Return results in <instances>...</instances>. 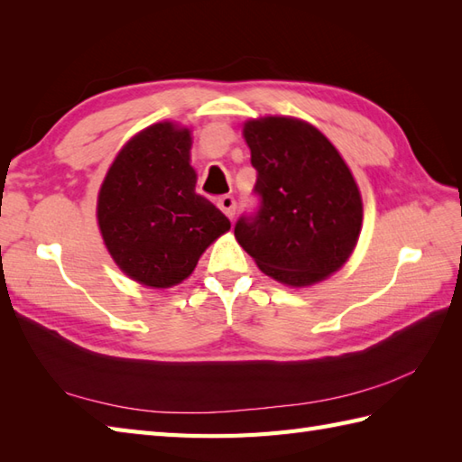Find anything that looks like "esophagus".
Listing matches in <instances>:
<instances>
[{
	"instance_id": "obj_1",
	"label": "esophagus",
	"mask_w": 462,
	"mask_h": 462,
	"mask_svg": "<svg viewBox=\"0 0 462 462\" xmlns=\"http://www.w3.org/2000/svg\"><path fill=\"white\" fill-rule=\"evenodd\" d=\"M218 208L228 216V218H234V212H236V200H234V196L230 194H224L218 199Z\"/></svg>"
}]
</instances>
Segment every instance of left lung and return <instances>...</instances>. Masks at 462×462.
<instances>
[{
  "instance_id": "8db88e82",
  "label": "left lung",
  "mask_w": 462,
  "mask_h": 462,
  "mask_svg": "<svg viewBox=\"0 0 462 462\" xmlns=\"http://www.w3.org/2000/svg\"><path fill=\"white\" fill-rule=\"evenodd\" d=\"M256 169L258 208L234 236L258 268L288 286H311L339 270L356 248L363 206L356 180L311 125L268 116L244 125Z\"/></svg>"
}]
</instances>
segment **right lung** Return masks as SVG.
Masks as SVG:
<instances>
[{
  "instance_id": "1",
  "label": "right lung",
  "mask_w": 462,
  "mask_h": 462,
  "mask_svg": "<svg viewBox=\"0 0 462 462\" xmlns=\"http://www.w3.org/2000/svg\"><path fill=\"white\" fill-rule=\"evenodd\" d=\"M190 144L186 129L152 125L123 146L101 186L103 240L116 266L144 286L180 283L230 230V220L196 192Z\"/></svg>"
}]
</instances>
